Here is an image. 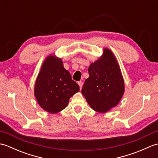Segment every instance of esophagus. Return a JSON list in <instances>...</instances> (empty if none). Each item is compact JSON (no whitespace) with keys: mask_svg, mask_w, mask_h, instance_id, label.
Instances as JSON below:
<instances>
[{"mask_svg":"<svg viewBox=\"0 0 158 158\" xmlns=\"http://www.w3.org/2000/svg\"><path fill=\"white\" fill-rule=\"evenodd\" d=\"M78 84L79 85L80 89H81L82 88V86H83V82L82 81H78Z\"/></svg>","mask_w":158,"mask_h":158,"instance_id":"34e87169","label":"esophagus"}]
</instances>
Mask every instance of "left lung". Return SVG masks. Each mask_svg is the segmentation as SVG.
<instances>
[{"mask_svg": "<svg viewBox=\"0 0 158 158\" xmlns=\"http://www.w3.org/2000/svg\"><path fill=\"white\" fill-rule=\"evenodd\" d=\"M81 93L92 108L106 113L115 106L124 93V82L115 56L109 49H104L102 56L88 68Z\"/></svg>", "mask_w": 158, "mask_h": 158, "instance_id": "left-lung-1", "label": "left lung"}]
</instances>
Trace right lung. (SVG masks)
Instances as JSON below:
<instances>
[{
	"instance_id": "obj_1",
	"label": "right lung",
	"mask_w": 158,
	"mask_h": 158,
	"mask_svg": "<svg viewBox=\"0 0 158 158\" xmlns=\"http://www.w3.org/2000/svg\"><path fill=\"white\" fill-rule=\"evenodd\" d=\"M79 91V85L64 68L62 60L48 56L35 85V96L41 108L50 113L61 111L68 105L70 97Z\"/></svg>"
}]
</instances>
